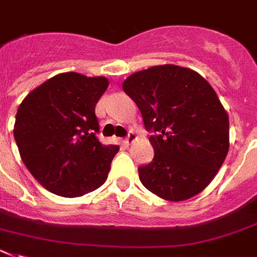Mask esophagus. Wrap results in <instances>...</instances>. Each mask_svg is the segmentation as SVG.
Returning a JSON list of instances; mask_svg holds the SVG:
<instances>
[{
    "instance_id": "obj_1",
    "label": "esophagus",
    "mask_w": 257,
    "mask_h": 257,
    "mask_svg": "<svg viewBox=\"0 0 257 257\" xmlns=\"http://www.w3.org/2000/svg\"><path fill=\"white\" fill-rule=\"evenodd\" d=\"M136 137H137V136H136V133L133 132V131H129L128 136H126V137L122 140V142H124L125 145H131V144H132V142L136 140Z\"/></svg>"
}]
</instances>
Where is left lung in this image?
Instances as JSON below:
<instances>
[{"instance_id":"8db88e82","label":"left lung","mask_w":257,"mask_h":257,"mask_svg":"<svg viewBox=\"0 0 257 257\" xmlns=\"http://www.w3.org/2000/svg\"><path fill=\"white\" fill-rule=\"evenodd\" d=\"M122 90L154 133V158L139 167L144 187L169 201L200 193L228 152V116L212 86L192 69L169 64L133 73Z\"/></svg>"}]
</instances>
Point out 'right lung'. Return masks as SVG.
Masks as SVG:
<instances>
[{
	"label": "right lung",
	"mask_w": 257,
	"mask_h": 257,
	"mask_svg": "<svg viewBox=\"0 0 257 257\" xmlns=\"http://www.w3.org/2000/svg\"><path fill=\"white\" fill-rule=\"evenodd\" d=\"M104 77L61 73L32 90L19 105L14 139L23 163L45 189L79 197L107 180L117 145H102L95 105Z\"/></svg>",
	"instance_id": "right-lung-1"
}]
</instances>
